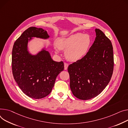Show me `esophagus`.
Listing matches in <instances>:
<instances>
[{
  "label": "esophagus",
  "mask_w": 128,
  "mask_h": 128,
  "mask_svg": "<svg viewBox=\"0 0 128 128\" xmlns=\"http://www.w3.org/2000/svg\"><path fill=\"white\" fill-rule=\"evenodd\" d=\"M68 66V64L66 63H64V70H67Z\"/></svg>",
  "instance_id": "34e87169"
}]
</instances>
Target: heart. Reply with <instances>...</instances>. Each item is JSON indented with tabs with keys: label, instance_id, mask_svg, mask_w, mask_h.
I'll return each mask as SVG.
<instances>
[{
	"label": "heart",
	"instance_id": "obj_1",
	"mask_svg": "<svg viewBox=\"0 0 128 128\" xmlns=\"http://www.w3.org/2000/svg\"><path fill=\"white\" fill-rule=\"evenodd\" d=\"M92 43L90 35L82 33H76L59 40L55 47L56 52L60 49L65 50V56L68 60L75 62L86 54Z\"/></svg>",
	"mask_w": 128,
	"mask_h": 128
}]
</instances>
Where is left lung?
I'll return each instance as SVG.
<instances>
[{
	"label": "left lung",
	"instance_id": "obj_1",
	"mask_svg": "<svg viewBox=\"0 0 128 128\" xmlns=\"http://www.w3.org/2000/svg\"><path fill=\"white\" fill-rule=\"evenodd\" d=\"M95 32V40L86 54L68 67L71 90L81 100H88L100 94L113 74L112 42L101 30L96 29Z\"/></svg>",
	"mask_w": 128,
	"mask_h": 128
}]
</instances>
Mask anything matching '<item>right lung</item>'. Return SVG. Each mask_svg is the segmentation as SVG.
I'll list each match as a JSON object with an SVG mask.
<instances>
[{
  "label": "right lung",
  "instance_id": "right-lung-1",
  "mask_svg": "<svg viewBox=\"0 0 128 128\" xmlns=\"http://www.w3.org/2000/svg\"><path fill=\"white\" fill-rule=\"evenodd\" d=\"M32 38L47 39L49 36L42 28L32 27L26 30L13 45L12 72L24 94L34 99H41L52 92L56 76L64 70V63L54 61L45 48L35 55L29 53L28 44Z\"/></svg>",
  "mask_w": 128,
  "mask_h": 128
}]
</instances>
